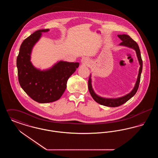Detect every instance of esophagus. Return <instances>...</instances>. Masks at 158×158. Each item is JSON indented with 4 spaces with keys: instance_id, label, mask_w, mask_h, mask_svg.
<instances>
[{
    "instance_id": "esophagus-1",
    "label": "esophagus",
    "mask_w": 158,
    "mask_h": 158,
    "mask_svg": "<svg viewBox=\"0 0 158 158\" xmlns=\"http://www.w3.org/2000/svg\"><path fill=\"white\" fill-rule=\"evenodd\" d=\"M88 61V60L86 59V58H83L82 60V62L83 63H85V64H87Z\"/></svg>"
}]
</instances>
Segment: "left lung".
<instances>
[{"instance_id": "8db88e82", "label": "left lung", "mask_w": 158, "mask_h": 158, "mask_svg": "<svg viewBox=\"0 0 158 158\" xmlns=\"http://www.w3.org/2000/svg\"><path fill=\"white\" fill-rule=\"evenodd\" d=\"M118 37H119V38H120L121 40H122V42L120 44V45L127 46V47L132 48L135 50L140 67L139 69L138 77L137 79V82L135 83V86L134 89L130 94L126 95V96L121 97V98H117V99H105V98H101V97H98L97 95H96L95 94V92L92 89V85H91L90 76H89V80H88V89H89V91L90 92V95L92 96V97L97 102H98V104H99L101 105H105L106 106H110V107H117V106L123 105V104L126 102L130 98L133 97L135 95L136 92L138 90L139 86V83L140 81V77H141V73L142 72V68H143V61H142V57H141V54H140V49H139V45L137 44V43L128 35H126V34L118 35Z\"/></svg>"}]
</instances>
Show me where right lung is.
Returning <instances> with one entry per match:
<instances>
[{
	"label": "right lung",
	"instance_id": "1",
	"mask_svg": "<svg viewBox=\"0 0 158 158\" xmlns=\"http://www.w3.org/2000/svg\"><path fill=\"white\" fill-rule=\"evenodd\" d=\"M48 29L35 31L23 41L17 57L18 81L26 94L39 103H48L58 100L66 88L69 77L79 67V63L60 61L53 68L41 71L30 61L31 50L42 32Z\"/></svg>",
	"mask_w": 158,
	"mask_h": 158
}]
</instances>
